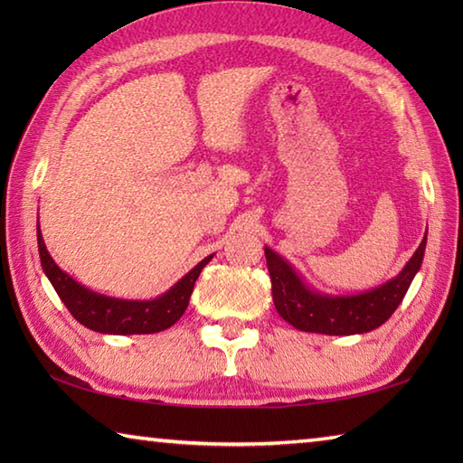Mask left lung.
<instances>
[{
    "label": "left lung",
    "mask_w": 463,
    "mask_h": 463,
    "mask_svg": "<svg viewBox=\"0 0 463 463\" xmlns=\"http://www.w3.org/2000/svg\"><path fill=\"white\" fill-rule=\"evenodd\" d=\"M428 231L418 250L411 254L394 279L376 288L350 297H336L310 288L297 269L279 252L264 247L267 267L272 280V300L280 317L302 332L328 334V336H350L376 330L386 322L404 300L411 280L424 260Z\"/></svg>",
    "instance_id": "8db88e82"
}]
</instances>
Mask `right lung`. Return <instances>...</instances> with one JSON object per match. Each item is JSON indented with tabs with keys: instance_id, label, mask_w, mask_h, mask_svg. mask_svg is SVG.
<instances>
[{
	"instance_id": "add662e5",
	"label": "right lung",
	"mask_w": 463,
	"mask_h": 463,
	"mask_svg": "<svg viewBox=\"0 0 463 463\" xmlns=\"http://www.w3.org/2000/svg\"><path fill=\"white\" fill-rule=\"evenodd\" d=\"M37 247L45 277L53 284L59 298L73 314V318L90 330L101 334H121V336L123 334H155L171 328L189 307V298L201 270L214 257V254H209V257L203 259L161 297L153 300H125L105 297V294L85 288L83 284L73 280L65 270L59 269L52 254L47 252L42 231H39V221Z\"/></svg>"
}]
</instances>
